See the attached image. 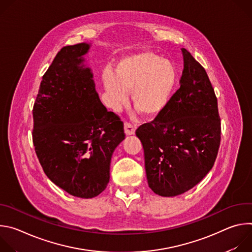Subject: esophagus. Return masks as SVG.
<instances>
[{"label": "esophagus", "instance_id": "esophagus-1", "mask_svg": "<svg viewBox=\"0 0 252 252\" xmlns=\"http://www.w3.org/2000/svg\"><path fill=\"white\" fill-rule=\"evenodd\" d=\"M125 132L126 135H131L134 134L135 132V126L129 124V123H125Z\"/></svg>", "mask_w": 252, "mask_h": 252}]
</instances>
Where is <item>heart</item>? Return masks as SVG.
Listing matches in <instances>:
<instances>
[{
	"label": "heart",
	"mask_w": 252,
	"mask_h": 252,
	"mask_svg": "<svg viewBox=\"0 0 252 252\" xmlns=\"http://www.w3.org/2000/svg\"><path fill=\"white\" fill-rule=\"evenodd\" d=\"M106 99L119 111L131 93L134 109L143 117L154 119L168 106L177 83L175 65L152 52H139L124 57L115 74L106 69L102 74Z\"/></svg>",
	"instance_id": "b5f03b06"
}]
</instances>
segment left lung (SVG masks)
Listing matches in <instances>:
<instances>
[{
    "label": "left lung",
    "mask_w": 252,
    "mask_h": 252,
    "mask_svg": "<svg viewBox=\"0 0 252 252\" xmlns=\"http://www.w3.org/2000/svg\"><path fill=\"white\" fill-rule=\"evenodd\" d=\"M181 87L165 111L135 131L145 152L149 187L161 196H176L212 168L220 145L218 98L203 66L186 49Z\"/></svg>",
    "instance_id": "obj_1"
}]
</instances>
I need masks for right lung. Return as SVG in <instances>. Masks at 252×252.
Instances as JSON below:
<instances>
[{
	"label": "right lung",
	"mask_w": 252,
	"mask_h": 252,
	"mask_svg": "<svg viewBox=\"0 0 252 252\" xmlns=\"http://www.w3.org/2000/svg\"><path fill=\"white\" fill-rule=\"evenodd\" d=\"M91 44L63 47L43 76L35 98L32 142L51 181L67 193L93 198L110 182L124 123L107 112L84 56Z\"/></svg>",
	"instance_id": "right-lung-1"
}]
</instances>
